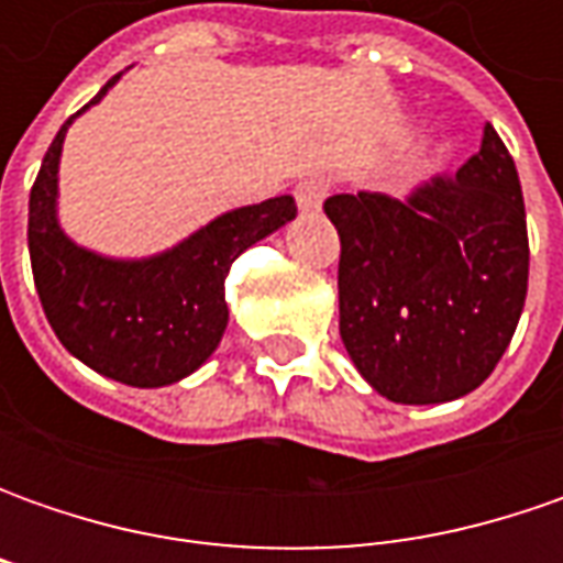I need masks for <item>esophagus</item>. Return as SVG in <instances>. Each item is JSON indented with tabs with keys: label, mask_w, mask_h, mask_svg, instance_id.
<instances>
[{
	"label": "esophagus",
	"mask_w": 563,
	"mask_h": 563,
	"mask_svg": "<svg viewBox=\"0 0 563 563\" xmlns=\"http://www.w3.org/2000/svg\"><path fill=\"white\" fill-rule=\"evenodd\" d=\"M329 178H322V175H310V178H303L297 190H294V197H297V206L303 209V212H316V209H322V200L329 197Z\"/></svg>",
	"instance_id": "34e87169"
}]
</instances>
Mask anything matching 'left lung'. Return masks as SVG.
Here are the masks:
<instances>
[{
  "label": "left lung",
  "mask_w": 563,
  "mask_h": 563,
  "mask_svg": "<svg viewBox=\"0 0 563 563\" xmlns=\"http://www.w3.org/2000/svg\"><path fill=\"white\" fill-rule=\"evenodd\" d=\"M341 341L357 373L395 404H444L479 388L523 313L527 209L508 146L486 124L454 178L407 200L335 194Z\"/></svg>",
  "instance_id": "left-lung-1"
}]
</instances>
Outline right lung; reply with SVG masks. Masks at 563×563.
Returning <instances> with one entry per match:
<instances>
[{
    "instance_id": "obj_1",
    "label": "right lung",
    "mask_w": 563,
    "mask_h": 563,
    "mask_svg": "<svg viewBox=\"0 0 563 563\" xmlns=\"http://www.w3.org/2000/svg\"><path fill=\"white\" fill-rule=\"evenodd\" d=\"M119 77L80 112L97 106ZM77 115L55 134L31 190L27 247L43 313L65 351L99 376L134 388L181 382L212 357L225 335L231 263L291 222L294 197L222 212L181 244L143 260L93 253L58 225V159Z\"/></svg>"
}]
</instances>
